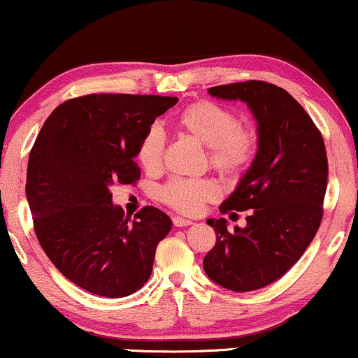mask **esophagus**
<instances>
[{
    "mask_svg": "<svg viewBox=\"0 0 358 358\" xmlns=\"http://www.w3.org/2000/svg\"><path fill=\"white\" fill-rule=\"evenodd\" d=\"M173 224L178 228H184V227H189V224H192V222L182 217H173Z\"/></svg>",
    "mask_w": 358,
    "mask_h": 358,
    "instance_id": "obj_1",
    "label": "esophagus"
}]
</instances>
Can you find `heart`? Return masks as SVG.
Segmentation results:
<instances>
[{"mask_svg":"<svg viewBox=\"0 0 358 358\" xmlns=\"http://www.w3.org/2000/svg\"><path fill=\"white\" fill-rule=\"evenodd\" d=\"M173 124L179 134L192 136L207 146L212 168L224 178H238L251 168L259 150V135L254 127L241 124L236 112L218 102L202 99L190 102L174 115ZM164 138L151 127L140 138L136 161L148 174L163 168ZM222 194L217 180L210 178H174L159 189L164 205L184 215H197L205 203L215 202Z\"/></svg>","mask_w":358,"mask_h":358,"instance_id":"1","label":"heart"}]
</instances>
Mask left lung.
<instances>
[{
	"label": "left lung",
	"mask_w": 358,
	"mask_h": 358,
	"mask_svg": "<svg viewBox=\"0 0 358 358\" xmlns=\"http://www.w3.org/2000/svg\"><path fill=\"white\" fill-rule=\"evenodd\" d=\"M208 92L246 102L259 124V150L220 205L222 213L248 212V224L229 231L224 218L207 220L217 241L203 268L231 292L259 290L290 271L320 229L329 173L324 140L296 99L271 83H233Z\"/></svg>",
	"instance_id": "1"
}]
</instances>
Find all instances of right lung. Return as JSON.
<instances>
[{"mask_svg":"<svg viewBox=\"0 0 358 358\" xmlns=\"http://www.w3.org/2000/svg\"><path fill=\"white\" fill-rule=\"evenodd\" d=\"M178 97L87 94L48 115L27 164L34 231L48 259L83 290L122 298L148 282L171 220L143 207L134 220L112 205V184H135L140 138Z\"/></svg>","mask_w":358,"mask_h":358,"instance_id":"1","label":"right lung"}]
</instances>
